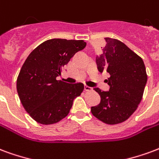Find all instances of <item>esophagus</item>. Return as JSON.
Returning a JSON list of instances; mask_svg holds the SVG:
<instances>
[{"mask_svg": "<svg viewBox=\"0 0 159 159\" xmlns=\"http://www.w3.org/2000/svg\"><path fill=\"white\" fill-rule=\"evenodd\" d=\"M84 91H92V88H91L90 86H88V85H84Z\"/></svg>", "mask_w": 159, "mask_h": 159, "instance_id": "obj_1", "label": "esophagus"}]
</instances>
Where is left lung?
<instances>
[{"label":"left lung","instance_id":"obj_1","mask_svg":"<svg viewBox=\"0 0 159 159\" xmlns=\"http://www.w3.org/2000/svg\"><path fill=\"white\" fill-rule=\"evenodd\" d=\"M102 53L97 56L98 70L110 75L108 91H95L101 102L91 107V113L107 125H116L131 116L141 102L148 81L143 60L120 40L105 38Z\"/></svg>","mask_w":159,"mask_h":159}]
</instances>
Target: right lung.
<instances>
[{
    "label": "right lung",
    "instance_id": "1",
    "mask_svg": "<svg viewBox=\"0 0 159 159\" xmlns=\"http://www.w3.org/2000/svg\"><path fill=\"white\" fill-rule=\"evenodd\" d=\"M85 46L81 40L52 39L37 46L25 60L17 80V91L24 109L36 122H59L68 114L75 98L80 96L82 83L70 84L57 77Z\"/></svg>",
    "mask_w": 159,
    "mask_h": 159
}]
</instances>
